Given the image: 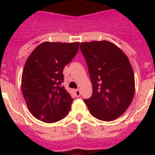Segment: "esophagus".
<instances>
[{
  "instance_id": "esophagus-1",
  "label": "esophagus",
  "mask_w": 155,
  "mask_h": 155,
  "mask_svg": "<svg viewBox=\"0 0 155 155\" xmlns=\"http://www.w3.org/2000/svg\"><path fill=\"white\" fill-rule=\"evenodd\" d=\"M74 93H75V94H76L77 97H79L81 95V91L79 89L74 90Z\"/></svg>"
}]
</instances>
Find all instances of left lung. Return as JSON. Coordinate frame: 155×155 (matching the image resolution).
I'll return each mask as SVG.
<instances>
[{
	"mask_svg": "<svg viewBox=\"0 0 155 155\" xmlns=\"http://www.w3.org/2000/svg\"><path fill=\"white\" fill-rule=\"evenodd\" d=\"M80 48L92 84V95L84 102L94 117L113 121L125 113L134 98L135 80L130 62L109 41L81 42Z\"/></svg>",
	"mask_w": 155,
	"mask_h": 155,
	"instance_id": "left-lung-1",
	"label": "left lung"
}]
</instances>
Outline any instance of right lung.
<instances>
[{"mask_svg": "<svg viewBox=\"0 0 155 155\" xmlns=\"http://www.w3.org/2000/svg\"><path fill=\"white\" fill-rule=\"evenodd\" d=\"M78 49V42H43L28 56L21 87L28 110L37 120L51 124L68 116L73 98L61 86L63 71Z\"/></svg>", "mask_w": 155, "mask_h": 155, "instance_id": "obj_1", "label": "right lung"}]
</instances>
